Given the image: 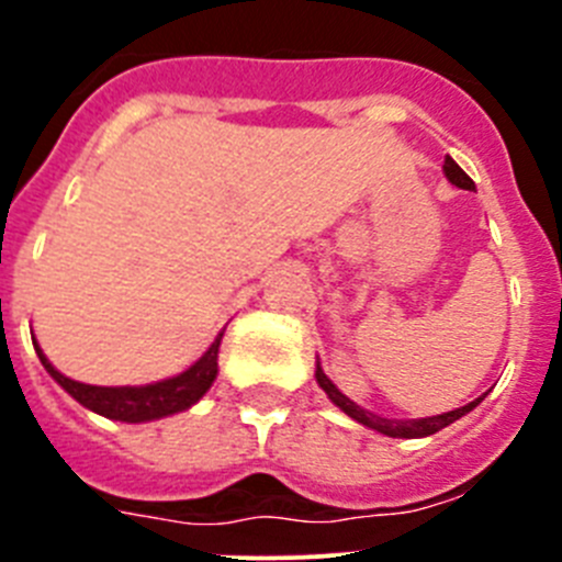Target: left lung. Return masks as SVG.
Here are the masks:
<instances>
[{
	"mask_svg": "<svg viewBox=\"0 0 562 562\" xmlns=\"http://www.w3.org/2000/svg\"><path fill=\"white\" fill-rule=\"evenodd\" d=\"M445 177H448L453 186L464 188V191H475L473 180L467 177L464 171L459 168V162L453 160V157H445ZM315 380L317 385L326 391V396H329L331 402H335L337 408L342 411L346 416H351L355 422H360V425H366V428L376 430V434L382 436H391V439H422V436H434L439 434L441 428H448V425H453L456 419H461V416H467L470 411L479 405L484 396H479V400L467 402L464 408H456V411H448V414H439V416H425V419H385V416H376L371 414V411L360 408L357 402H351L349 396L342 394V391H337L335 382L329 380V376L324 374V369H321V360L315 362Z\"/></svg>",
	"mask_w": 562,
	"mask_h": 562,
	"instance_id": "8db88e82",
	"label": "left lung"
}]
</instances>
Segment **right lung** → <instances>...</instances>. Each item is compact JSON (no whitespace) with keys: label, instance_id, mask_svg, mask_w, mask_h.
I'll list each match as a JSON object with an SVG mask.
<instances>
[{"label":"right lung","instance_id":"1","mask_svg":"<svg viewBox=\"0 0 562 562\" xmlns=\"http://www.w3.org/2000/svg\"><path fill=\"white\" fill-rule=\"evenodd\" d=\"M222 335H216V340L211 342V349L200 357V360L188 366L182 374L168 376L160 382H148V385H87V382L69 380L61 371L47 360V355L42 351L36 340V355L42 360V366L47 369V374L67 391L76 402H81L83 408H89L92 414H101L106 419L114 422H154L162 419V416L180 414L188 411L191 405L202 400L207 394V389L213 385L216 374H220V346Z\"/></svg>","mask_w":562,"mask_h":562}]
</instances>
